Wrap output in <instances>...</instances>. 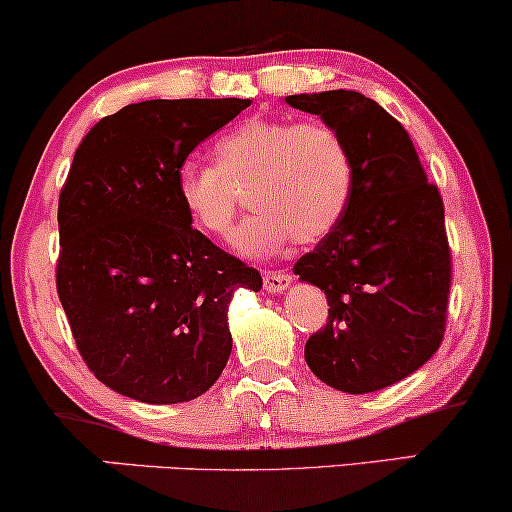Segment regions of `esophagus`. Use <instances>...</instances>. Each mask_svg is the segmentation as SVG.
<instances>
[{
  "instance_id": "obj_1",
  "label": "esophagus",
  "mask_w": 512,
  "mask_h": 512,
  "mask_svg": "<svg viewBox=\"0 0 512 512\" xmlns=\"http://www.w3.org/2000/svg\"><path fill=\"white\" fill-rule=\"evenodd\" d=\"M292 285V275L287 273H266V277H263V289L270 294H277V292H285V289Z\"/></svg>"
}]
</instances>
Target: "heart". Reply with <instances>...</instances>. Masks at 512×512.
I'll use <instances>...</instances> for the list:
<instances>
[{
  "label": "heart",
  "mask_w": 512,
  "mask_h": 512,
  "mask_svg": "<svg viewBox=\"0 0 512 512\" xmlns=\"http://www.w3.org/2000/svg\"><path fill=\"white\" fill-rule=\"evenodd\" d=\"M216 168L185 163L175 192L192 223L225 237L237 216L239 194L249 185L251 216L232 244L244 256H268L289 239L315 242L344 216L353 187V161L337 130L327 123L254 116L216 142Z\"/></svg>",
  "instance_id": "obj_1"
}]
</instances>
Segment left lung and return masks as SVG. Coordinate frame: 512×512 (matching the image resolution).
<instances>
[{
	"mask_svg": "<svg viewBox=\"0 0 512 512\" xmlns=\"http://www.w3.org/2000/svg\"><path fill=\"white\" fill-rule=\"evenodd\" d=\"M342 135L353 161L342 220L301 256L294 275L327 296V323L306 342L313 375L368 394L422 368L444 339L451 251L444 201L403 125L361 92L292 94Z\"/></svg>",
	"mask_w": 512,
	"mask_h": 512,
	"instance_id": "obj_1",
	"label": "left lung"
}]
</instances>
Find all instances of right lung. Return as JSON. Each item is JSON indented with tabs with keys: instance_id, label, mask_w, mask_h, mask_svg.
Returning <instances> with one entry per match:
<instances>
[{
	"instance_id": "right-lung-1",
	"label": "right lung",
	"mask_w": 512,
	"mask_h": 512,
	"mask_svg": "<svg viewBox=\"0 0 512 512\" xmlns=\"http://www.w3.org/2000/svg\"><path fill=\"white\" fill-rule=\"evenodd\" d=\"M251 99H151L106 116L59 197L56 292L99 382L142 403L192 401L232 351L227 306L256 268L192 227L175 175Z\"/></svg>"
}]
</instances>
